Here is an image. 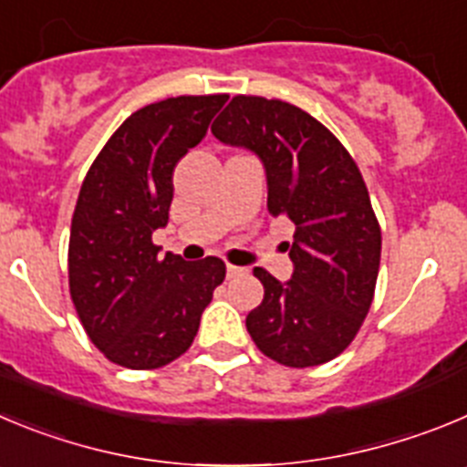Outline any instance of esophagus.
<instances>
[{
  "mask_svg": "<svg viewBox=\"0 0 467 467\" xmlns=\"http://www.w3.org/2000/svg\"><path fill=\"white\" fill-rule=\"evenodd\" d=\"M243 273H245V271H243V268H238V266H231V264L226 266V277H238V275H243Z\"/></svg>",
  "mask_w": 467,
  "mask_h": 467,
  "instance_id": "1",
  "label": "esophagus"
}]
</instances>
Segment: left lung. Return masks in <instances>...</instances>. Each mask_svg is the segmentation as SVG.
<instances>
[{
  "label": "left lung",
  "mask_w": 467,
  "mask_h": 467,
  "mask_svg": "<svg viewBox=\"0 0 467 467\" xmlns=\"http://www.w3.org/2000/svg\"><path fill=\"white\" fill-rule=\"evenodd\" d=\"M211 131L264 161L268 213L296 226L286 245L292 280L254 268L264 301L245 319L252 340L282 366L331 361L370 310L382 254V231L357 161L319 119L280 99L238 94Z\"/></svg>",
  "instance_id": "8db88e82"
}]
</instances>
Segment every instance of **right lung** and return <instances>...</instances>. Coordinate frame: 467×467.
Here are the masks:
<instances>
[{
  "label": "right lung",
  "mask_w": 467,
  "mask_h": 467,
  "mask_svg": "<svg viewBox=\"0 0 467 467\" xmlns=\"http://www.w3.org/2000/svg\"><path fill=\"white\" fill-rule=\"evenodd\" d=\"M226 94L171 97L118 127L89 166L68 236V292L89 340L109 361L152 370L185 354L222 285L217 256H160L173 169L201 143Z\"/></svg>",
  "instance_id": "add662e5"
}]
</instances>
